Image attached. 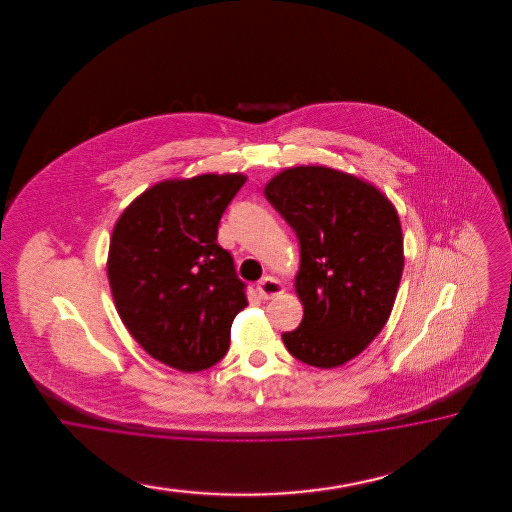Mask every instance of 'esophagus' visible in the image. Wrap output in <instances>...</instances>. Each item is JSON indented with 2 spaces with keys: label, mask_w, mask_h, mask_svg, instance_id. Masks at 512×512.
Returning <instances> with one entry per match:
<instances>
[{
  "label": "esophagus",
  "mask_w": 512,
  "mask_h": 512,
  "mask_svg": "<svg viewBox=\"0 0 512 512\" xmlns=\"http://www.w3.org/2000/svg\"><path fill=\"white\" fill-rule=\"evenodd\" d=\"M257 293H259V296H261L263 300H268V298L281 295V293H283V285H281L274 276H266V278L259 281Z\"/></svg>",
  "instance_id": "esophagus-1"
}]
</instances>
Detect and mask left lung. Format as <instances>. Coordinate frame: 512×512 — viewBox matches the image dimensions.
Listing matches in <instances>:
<instances>
[{
    "label": "left lung",
    "mask_w": 512,
    "mask_h": 512,
    "mask_svg": "<svg viewBox=\"0 0 512 512\" xmlns=\"http://www.w3.org/2000/svg\"><path fill=\"white\" fill-rule=\"evenodd\" d=\"M264 195L300 242L295 291L304 317L281 338L315 368L358 357L387 325L403 272L402 223L377 187L349 172L300 165Z\"/></svg>",
    "instance_id": "1"
}]
</instances>
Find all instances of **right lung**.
<instances>
[{"instance_id": "1", "label": "right lung", "mask_w": 512, "mask_h": 512, "mask_svg": "<svg viewBox=\"0 0 512 512\" xmlns=\"http://www.w3.org/2000/svg\"><path fill=\"white\" fill-rule=\"evenodd\" d=\"M246 174H199L148 187L118 217L107 276L120 319L140 347L180 372L225 357L248 306L217 225Z\"/></svg>"}]
</instances>
